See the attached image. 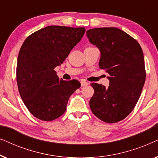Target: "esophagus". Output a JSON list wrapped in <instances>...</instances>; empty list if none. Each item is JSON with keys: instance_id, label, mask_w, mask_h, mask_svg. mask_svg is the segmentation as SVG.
I'll return each instance as SVG.
<instances>
[{"instance_id": "1", "label": "esophagus", "mask_w": 158, "mask_h": 158, "mask_svg": "<svg viewBox=\"0 0 158 158\" xmlns=\"http://www.w3.org/2000/svg\"><path fill=\"white\" fill-rule=\"evenodd\" d=\"M81 83L82 86H87L88 85V82H86L85 81H81Z\"/></svg>"}]
</instances>
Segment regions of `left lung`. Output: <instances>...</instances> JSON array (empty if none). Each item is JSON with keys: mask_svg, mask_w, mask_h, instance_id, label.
I'll return each mask as SVG.
<instances>
[{"mask_svg": "<svg viewBox=\"0 0 158 158\" xmlns=\"http://www.w3.org/2000/svg\"><path fill=\"white\" fill-rule=\"evenodd\" d=\"M90 42L101 51L99 68L109 73V86L90 84L93 114L103 122L116 123L132 111L146 78L144 55L137 41L115 27L95 28L86 31Z\"/></svg>", "mask_w": 158, "mask_h": 158, "instance_id": "obj_1", "label": "left lung"}]
</instances>
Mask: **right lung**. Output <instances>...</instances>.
<instances>
[{"label":"right lung","instance_id":"right-lung-1","mask_svg":"<svg viewBox=\"0 0 158 158\" xmlns=\"http://www.w3.org/2000/svg\"><path fill=\"white\" fill-rule=\"evenodd\" d=\"M85 31L84 27L49 26L26 39L16 65L19 92L34 116L50 122L66 111L70 96L81 87L77 80L63 81L55 68L68 57Z\"/></svg>","mask_w":158,"mask_h":158}]
</instances>
